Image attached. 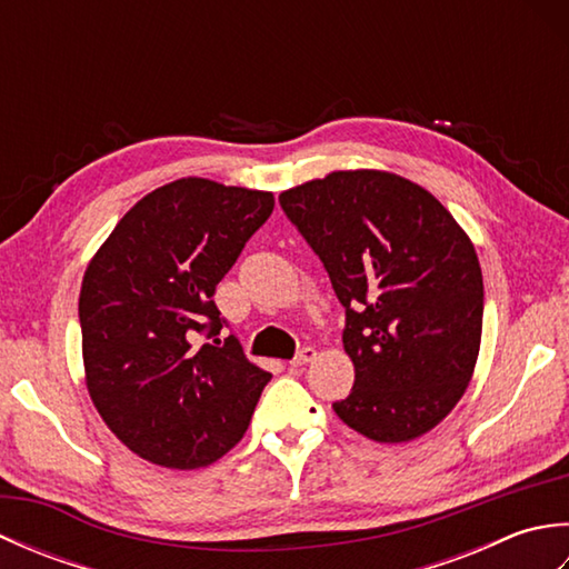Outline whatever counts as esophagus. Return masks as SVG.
I'll return each mask as SVG.
<instances>
[{
	"label": "esophagus",
	"instance_id": "1",
	"mask_svg": "<svg viewBox=\"0 0 569 569\" xmlns=\"http://www.w3.org/2000/svg\"><path fill=\"white\" fill-rule=\"evenodd\" d=\"M318 357V349L316 347H303L300 349V352L293 357V361H291V367H306V365H310L312 359Z\"/></svg>",
	"mask_w": 569,
	"mask_h": 569
}]
</instances>
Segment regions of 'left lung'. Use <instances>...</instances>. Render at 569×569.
Instances as JSON below:
<instances>
[{
	"instance_id": "left-lung-1",
	"label": "left lung",
	"mask_w": 569,
	"mask_h": 569,
	"mask_svg": "<svg viewBox=\"0 0 569 569\" xmlns=\"http://www.w3.org/2000/svg\"><path fill=\"white\" fill-rule=\"evenodd\" d=\"M278 202L347 310L355 386L335 413L383 445L430 432L479 357L485 283L469 234L432 192L377 168L332 171Z\"/></svg>"
}]
</instances>
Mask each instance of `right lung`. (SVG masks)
Returning <instances> with one entry per match:
<instances>
[{
    "label": "right lung",
    "mask_w": 569,
    "mask_h": 569,
    "mask_svg": "<svg viewBox=\"0 0 569 569\" xmlns=\"http://www.w3.org/2000/svg\"><path fill=\"white\" fill-rule=\"evenodd\" d=\"M271 212L269 190L178 178L143 196L84 269V386L104 426L151 465L208 467L244 438L271 373L234 337H192L220 335L214 288Z\"/></svg>",
    "instance_id": "right-lung-1"
}]
</instances>
